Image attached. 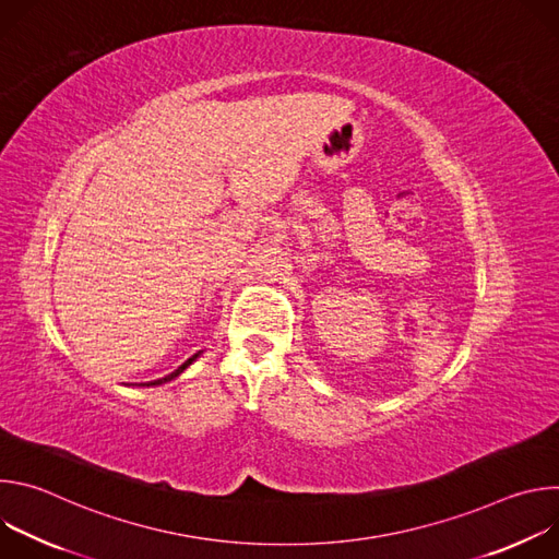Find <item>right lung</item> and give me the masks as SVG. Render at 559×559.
Instances as JSON below:
<instances>
[{
	"instance_id": "add662e5",
	"label": "right lung",
	"mask_w": 559,
	"mask_h": 559,
	"mask_svg": "<svg viewBox=\"0 0 559 559\" xmlns=\"http://www.w3.org/2000/svg\"><path fill=\"white\" fill-rule=\"evenodd\" d=\"M201 354H203V352H199V354H194L192 358H188L179 369H175V371H173V373H168L166 378H158V380H152V382H139V386H156V384H164V382L175 380V378H177V376H181V373H183V371H186V369H188V367H190V365H192ZM134 384H136V382H134Z\"/></svg>"
}]
</instances>
